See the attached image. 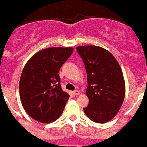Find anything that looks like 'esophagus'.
I'll list each match as a JSON object with an SVG mask.
<instances>
[{
	"mask_svg": "<svg viewBox=\"0 0 147 147\" xmlns=\"http://www.w3.org/2000/svg\"><path fill=\"white\" fill-rule=\"evenodd\" d=\"M73 94L74 95H78V94H80V92L78 91V90H75V91L73 92Z\"/></svg>",
	"mask_w": 147,
	"mask_h": 147,
	"instance_id": "esophagus-1",
	"label": "esophagus"
}]
</instances>
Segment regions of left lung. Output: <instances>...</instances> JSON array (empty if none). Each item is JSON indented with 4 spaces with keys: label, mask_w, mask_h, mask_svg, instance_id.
I'll return each instance as SVG.
<instances>
[{
    "label": "left lung",
    "mask_w": 147,
    "mask_h": 147,
    "mask_svg": "<svg viewBox=\"0 0 147 147\" xmlns=\"http://www.w3.org/2000/svg\"><path fill=\"white\" fill-rule=\"evenodd\" d=\"M87 74L86 95L89 105L85 115L96 123H104L116 116L126 92L121 67L111 53L98 46L76 48Z\"/></svg>",
    "instance_id": "1"
}]
</instances>
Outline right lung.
Returning <instances> with one entry per match:
<instances>
[{
	"label": "right lung",
	"instance_id": "obj_1",
	"mask_svg": "<svg viewBox=\"0 0 147 147\" xmlns=\"http://www.w3.org/2000/svg\"><path fill=\"white\" fill-rule=\"evenodd\" d=\"M74 51L72 47H51L29 59L21 73L19 94L24 110L36 121H55L63 112L69 95L62 91L59 71Z\"/></svg>",
	"mask_w": 147,
	"mask_h": 147
}]
</instances>
